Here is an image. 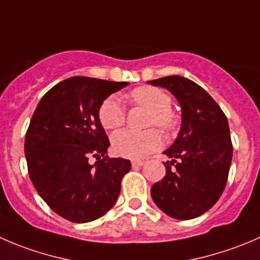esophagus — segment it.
<instances>
[{"mask_svg":"<svg viewBox=\"0 0 260 260\" xmlns=\"http://www.w3.org/2000/svg\"><path fill=\"white\" fill-rule=\"evenodd\" d=\"M131 164H132L133 168H138V166L145 165V161H142V160H132V161H131Z\"/></svg>","mask_w":260,"mask_h":260,"instance_id":"34e87169","label":"esophagus"}]
</instances>
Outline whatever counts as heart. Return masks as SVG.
<instances>
[{
  "label": "heart",
  "instance_id": "b5f03b06",
  "mask_svg": "<svg viewBox=\"0 0 260 260\" xmlns=\"http://www.w3.org/2000/svg\"><path fill=\"white\" fill-rule=\"evenodd\" d=\"M136 105L150 110L147 124L157 125L165 132H170L176 125V117L170 110L171 98L168 92L153 86L136 87L129 94ZM100 123L105 129H117L125 122V109L119 98L110 95L103 100L98 112ZM161 135L157 129L145 132L119 131L112 137L113 151L118 156L128 158H142L161 146Z\"/></svg>",
  "mask_w": 260,
  "mask_h": 260
}]
</instances>
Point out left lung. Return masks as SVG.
Listing matches in <instances>:
<instances>
[{
    "label": "left lung",
    "instance_id": "left-lung-1",
    "mask_svg": "<svg viewBox=\"0 0 260 260\" xmlns=\"http://www.w3.org/2000/svg\"><path fill=\"white\" fill-rule=\"evenodd\" d=\"M168 89L181 107V128L165 151L166 175L151 188L158 208L176 220L207 212L221 197L233 160L228 118L205 89L175 75L148 81Z\"/></svg>",
    "mask_w": 260,
    "mask_h": 260
}]
</instances>
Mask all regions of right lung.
Instances as JSON below:
<instances>
[{"label":"right lung","mask_w":260,"mask_h":260,"mask_svg":"<svg viewBox=\"0 0 260 260\" xmlns=\"http://www.w3.org/2000/svg\"><path fill=\"white\" fill-rule=\"evenodd\" d=\"M128 82L75 76L40 99L25 136L30 180L60 217L84 223L98 220L118 200L131 161L108 157L110 146L98 112L103 100ZM90 157L98 161L94 166Z\"/></svg>","instance_id":"right-lung-1"}]
</instances>
